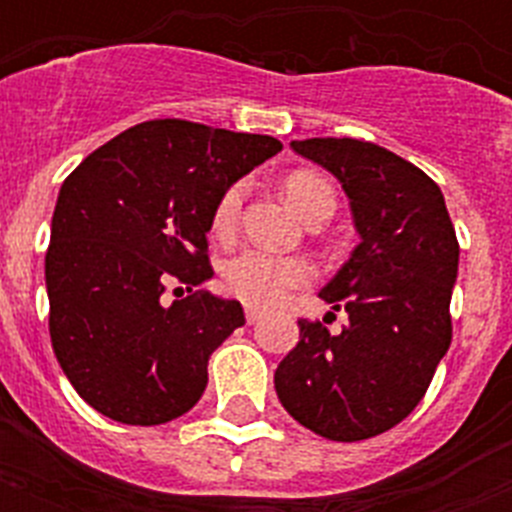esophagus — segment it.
Returning <instances> with one entry per match:
<instances>
[{
    "mask_svg": "<svg viewBox=\"0 0 512 512\" xmlns=\"http://www.w3.org/2000/svg\"><path fill=\"white\" fill-rule=\"evenodd\" d=\"M260 319H263V311H257V308H247V324H257Z\"/></svg>",
    "mask_w": 512,
    "mask_h": 512,
    "instance_id": "obj_1",
    "label": "esophagus"
}]
</instances>
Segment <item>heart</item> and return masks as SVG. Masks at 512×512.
Here are the masks:
<instances>
[{
  "mask_svg": "<svg viewBox=\"0 0 512 512\" xmlns=\"http://www.w3.org/2000/svg\"><path fill=\"white\" fill-rule=\"evenodd\" d=\"M284 193L289 204L308 220L321 209H335V193L332 185L311 172H292L284 180ZM244 201V183H233L217 199L212 212V233L220 239H228L236 231ZM311 279V268L297 257H281L263 252V249H244L231 257L223 268V281L233 297L252 308H271L281 303L287 292L303 287Z\"/></svg>",
  "mask_w": 512,
  "mask_h": 512,
  "instance_id": "obj_1",
  "label": "heart"
}]
</instances>
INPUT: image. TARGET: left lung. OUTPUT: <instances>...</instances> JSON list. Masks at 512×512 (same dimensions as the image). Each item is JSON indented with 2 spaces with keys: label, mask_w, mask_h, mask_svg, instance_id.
I'll return each mask as SVG.
<instances>
[{
  "label": "left lung",
  "mask_w": 512,
  "mask_h": 512,
  "mask_svg": "<svg viewBox=\"0 0 512 512\" xmlns=\"http://www.w3.org/2000/svg\"><path fill=\"white\" fill-rule=\"evenodd\" d=\"M342 183L358 247L319 297L348 313L340 335L300 319L273 382L281 406L329 441H364L412 414L452 342L460 244L444 193L420 167L353 138L292 140Z\"/></svg>",
  "instance_id": "1"
}]
</instances>
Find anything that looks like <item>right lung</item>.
<instances>
[{
	"mask_svg": "<svg viewBox=\"0 0 512 512\" xmlns=\"http://www.w3.org/2000/svg\"><path fill=\"white\" fill-rule=\"evenodd\" d=\"M281 151L271 135L183 119L135 124L60 185L44 257L50 337L79 396L124 425H162L207 388L212 350L244 324L212 279L207 233L225 188Z\"/></svg>",
	"mask_w": 512,
	"mask_h": 512,
	"instance_id": "obj_1",
	"label": "right lung"
}]
</instances>
